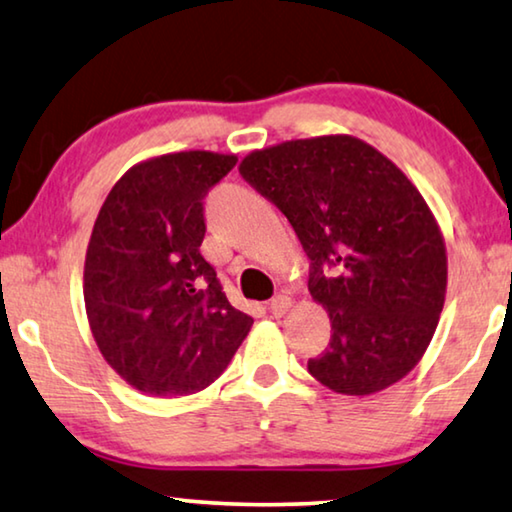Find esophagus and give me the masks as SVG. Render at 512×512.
<instances>
[{"instance_id":"34e87169","label":"esophagus","mask_w":512,"mask_h":512,"mask_svg":"<svg viewBox=\"0 0 512 512\" xmlns=\"http://www.w3.org/2000/svg\"><path fill=\"white\" fill-rule=\"evenodd\" d=\"M289 308H292V299H289V296H285V294H278L276 299H271V303H269V310H271L273 317H282Z\"/></svg>"}]
</instances>
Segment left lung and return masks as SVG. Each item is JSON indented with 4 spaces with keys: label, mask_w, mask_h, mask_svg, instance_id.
<instances>
[{
    "label": "left lung",
    "mask_w": 512,
    "mask_h": 512,
    "mask_svg": "<svg viewBox=\"0 0 512 512\" xmlns=\"http://www.w3.org/2000/svg\"><path fill=\"white\" fill-rule=\"evenodd\" d=\"M241 177L292 223L310 259L308 289L331 342L308 372L335 393L370 395L421 361L446 296V246L398 165L352 135L253 151Z\"/></svg>",
    "instance_id": "8db88e82"
}]
</instances>
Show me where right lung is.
Listing matches in <instances>:
<instances>
[{
	"instance_id": "obj_1",
	"label": "right lung",
	"mask_w": 512,
	"mask_h": 512,
	"mask_svg": "<svg viewBox=\"0 0 512 512\" xmlns=\"http://www.w3.org/2000/svg\"><path fill=\"white\" fill-rule=\"evenodd\" d=\"M236 156L179 151L135 165L105 197L85 259V308L105 361L147 395L213 384L253 317L202 257L204 197Z\"/></svg>"
}]
</instances>
